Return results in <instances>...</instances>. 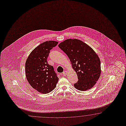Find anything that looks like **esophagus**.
Wrapping results in <instances>:
<instances>
[{
  "instance_id": "1",
  "label": "esophagus",
  "mask_w": 126,
  "mask_h": 126,
  "mask_svg": "<svg viewBox=\"0 0 126 126\" xmlns=\"http://www.w3.org/2000/svg\"><path fill=\"white\" fill-rule=\"evenodd\" d=\"M67 71H64L63 72V76H66L67 74Z\"/></svg>"
}]
</instances>
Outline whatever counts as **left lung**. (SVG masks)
Listing matches in <instances>:
<instances>
[{
    "mask_svg": "<svg viewBox=\"0 0 126 126\" xmlns=\"http://www.w3.org/2000/svg\"><path fill=\"white\" fill-rule=\"evenodd\" d=\"M58 46L67 54L78 75L76 88L85 91L96 83L101 73L99 58L92 48L78 39H67Z\"/></svg>",
    "mask_w": 126,
    "mask_h": 126,
    "instance_id": "8db88e82",
    "label": "left lung"
}]
</instances>
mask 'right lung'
I'll use <instances>...</instances> for the list:
<instances>
[{
  "label": "right lung",
  "instance_id": "1",
  "mask_svg": "<svg viewBox=\"0 0 126 126\" xmlns=\"http://www.w3.org/2000/svg\"><path fill=\"white\" fill-rule=\"evenodd\" d=\"M58 43L47 41L41 43L30 54L26 62L27 80L33 88L42 94L52 91L59 80L54 67L47 61L50 50Z\"/></svg>",
  "mask_w": 126,
  "mask_h": 126
}]
</instances>
